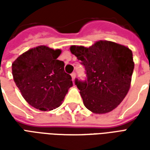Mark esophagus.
<instances>
[{
    "mask_svg": "<svg viewBox=\"0 0 150 150\" xmlns=\"http://www.w3.org/2000/svg\"><path fill=\"white\" fill-rule=\"evenodd\" d=\"M71 78H72V80H74V79H75V76H76V73H75V72H72L71 73Z\"/></svg>",
    "mask_w": 150,
    "mask_h": 150,
    "instance_id": "obj_1",
    "label": "esophagus"
}]
</instances>
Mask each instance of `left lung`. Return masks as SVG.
<instances>
[{
  "mask_svg": "<svg viewBox=\"0 0 150 150\" xmlns=\"http://www.w3.org/2000/svg\"><path fill=\"white\" fill-rule=\"evenodd\" d=\"M87 78L75 79L84 106L92 112H109L128 93L134 69L132 52L122 45L99 41L90 47L71 46Z\"/></svg>",
  "mask_w": 150,
  "mask_h": 150,
  "instance_id": "obj_1",
  "label": "left lung"
}]
</instances>
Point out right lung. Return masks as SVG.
<instances>
[{"instance_id": "right-lung-1", "label": "right lung", "mask_w": 150, "mask_h": 150, "mask_svg": "<svg viewBox=\"0 0 150 150\" xmlns=\"http://www.w3.org/2000/svg\"><path fill=\"white\" fill-rule=\"evenodd\" d=\"M60 50L38 46L22 54L12 64L13 80L31 106L42 111L60 106L73 83L58 60Z\"/></svg>"}]
</instances>
